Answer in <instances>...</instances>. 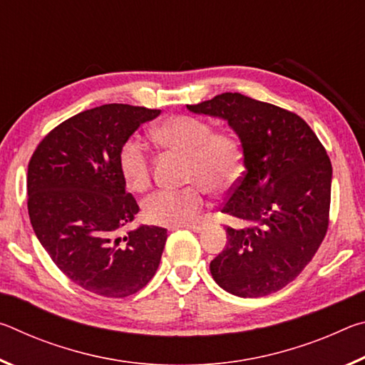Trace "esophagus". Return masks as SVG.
<instances>
[{
	"label": "esophagus",
	"instance_id": "34e87169",
	"mask_svg": "<svg viewBox=\"0 0 365 365\" xmlns=\"http://www.w3.org/2000/svg\"><path fill=\"white\" fill-rule=\"evenodd\" d=\"M177 228H188V230H191V232L200 233L202 230V225H196V224H193V225H175V227H172V230H177Z\"/></svg>",
	"mask_w": 365,
	"mask_h": 365
}]
</instances>
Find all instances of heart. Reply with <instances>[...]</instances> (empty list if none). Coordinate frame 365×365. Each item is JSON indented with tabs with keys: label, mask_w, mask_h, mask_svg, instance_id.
<instances>
[{
	"label": "heart",
	"mask_w": 365,
	"mask_h": 365,
	"mask_svg": "<svg viewBox=\"0 0 365 365\" xmlns=\"http://www.w3.org/2000/svg\"><path fill=\"white\" fill-rule=\"evenodd\" d=\"M153 138L165 150L187 156L182 190H159L143 202V217L154 225H187L206 205L205 188L212 193L230 190L242 175L243 150L228 130H214L195 115H170L153 128ZM119 169L127 187L145 191L151 183V158L143 141L132 137L119 151Z\"/></svg>",
	"instance_id": "heart-1"
}]
</instances>
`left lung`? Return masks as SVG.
Segmentation results:
<instances>
[{"label": "left lung", "mask_w": 365, "mask_h": 365, "mask_svg": "<svg viewBox=\"0 0 365 365\" xmlns=\"http://www.w3.org/2000/svg\"><path fill=\"white\" fill-rule=\"evenodd\" d=\"M191 113L222 117L242 141L245 172L220 207L243 227L211 261L212 279L242 298L267 296L312 261L330 222L331 163L312 128L292 110L222 93Z\"/></svg>", "instance_id": "left-lung-1"}]
</instances>
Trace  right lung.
Segmentation results:
<instances>
[{
	"mask_svg": "<svg viewBox=\"0 0 365 365\" xmlns=\"http://www.w3.org/2000/svg\"><path fill=\"white\" fill-rule=\"evenodd\" d=\"M159 114L117 103L83 110L54 127L30 158L27 207L36 238L67 279L104 298L146 287L168 240L154 225L120 235L140 207L125 191L119 151Z\"/></svg>",
	"mask_w": 365,
	"mask_h": 365,
	"instance_id": "add662e5",
	"label": "right lung"
}]
</instances>
